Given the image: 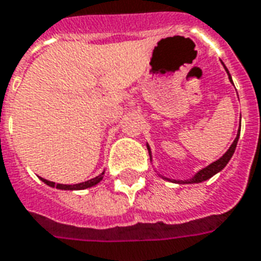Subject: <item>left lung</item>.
<instances>
[{
  "label": "left lung",
  "mask_w": 261,
  "mask_h": 261,
  "mask_svg": "<svg viewBox=\"0 0 261 261\" xmlns=\"http://www.w3.org/2000/svg\"><path fill=\"white\" fill-rule=\"evenodd\" d=\"M224 67H225V65H224ZM225 69H226V67H225ZM226 72H228V69H226ZM228 75H229V72H228ZM229 79H230V82H232V77H230V75H229ZM239 137H240V133L237 134L236 139H234L233 143L230 145V147L228 149V151H226L225 154H224V155L220 158V160H217L216 162H213V164H211L209 166L205 167V169H202V170L198 171V173H197V174L194 175L192 179H189V181H173V182H177V184H198V182L206 181V179H209L211 177H213L216 173H219L220 170H222V169L226 166V164L229 162V160L232 158V155H233L234 150H236ZM147 149H149V147H147ZM149 154H150V149H149ZM150 156H151V154H150ZM169 181H170V179H169Z\"/></svg>",
  "instance_id": "8db88e82"
}]
</instances>
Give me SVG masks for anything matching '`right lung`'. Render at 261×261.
Wrapping results in <instances>:
<instances>
[{"label": "right lung", "mask_w": 261, "mask_h": 261, "mask_svg": "<svg viewBox=\"0 0 261 261\" xmlns=\"http://www.w3.org/2000/svg\"><path fill=\"white\" fill-rule=\"evenodd\" d=\"M103 174L105 173H101L100 175H97L95 178L90 179V181H86V182H80V184H76V185H61V184H55L52 181H48V179H44L41 178V181H44L46 185L52 186V188H57V189H63V190H80V189H87V188H91V186H95L96 184L101 181L103 178Z\"/></svg>", "instance_id": "right-lung-1"}]
</instances>
